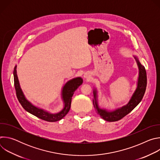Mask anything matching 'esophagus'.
Listing matches in <instances>:
<instances>
[{"label": "esophagus", "mask_w": 160, "mask_h": 160, "mask_svg": "<svg viewBox=\"0 0 160 160\" xmlns=\"http://www.w3.org/2000/svg\"><path fill=\"white\" fill-rule=\"evenodd\" d=\"M83 77H84V78H85V79H89V78H90V75H89V73H85L83 75Z\"/></svg>", "instance_id": "34e87169"}]
</instances>
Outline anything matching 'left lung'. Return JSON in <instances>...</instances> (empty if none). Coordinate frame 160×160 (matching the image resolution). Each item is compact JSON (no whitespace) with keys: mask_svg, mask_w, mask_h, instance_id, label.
I'll return each instance as SVG.
<instances>
[{"mask_svg":"<svg viewBox=\"0 0 160 160\" xmlns=\"http://www.w3.org/2000/svg\"><path fill=\"white\" fill-rule=\"evenodd\" d=\"M137 62L139 69V77L137 82V87L134 92L132 95L130 99L127 104L115 109H107L106 108H101L99 106L98 102V92L96 88L93 90L94 99L93 104L96 111L101 118L107 122H116L120 120L127 115L131 112L141 101L144 95L146 85H147V76L145 68L141 64L139 58L136 56H133Z\"/></svg>","mask_w":160,"mask_h":160,"instance_id":"8db88e82","label":"left lung"}]
</instances>
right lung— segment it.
Here are the masks:
<instances>
[{
  "instance_id": "right-lung-1",
  "label": "right lung",
  "mask_w": 160,
  "mask_h": 160,
  "mask_svg": "<svg viewBox=\"0 0 160 160\" xmlns=\"http://www.w3.org/2000/svg\"><path fill=\"white\" fill-rule=\"evenodd\" d=\"M16 67L17 66L16 65L13 72L14 87L18 99L21 104V106H22V108H23L27 111L31 113L32 115L47 122H54L59 121L61 120L62 118H64L66 114L70 111L71 107L72 99L74 94V92L83 83L82 78L79 77L73 78L70 80H68L64 85L61 90V94L63 102V108L60 111L56 113H51L47 110L33 105L26 98L23 92H22V90L20 87L18 77L17 75Z\"/></svg>"
}]
</instances>
